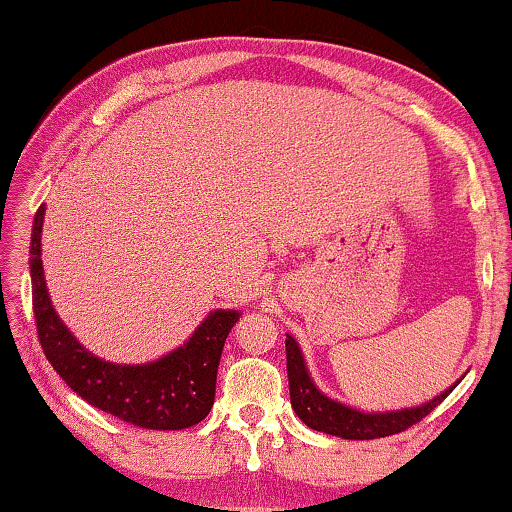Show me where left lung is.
Wrapping results in <instances>:
<instances>
[{"mask_svg":"<svg viewBox=\"0 0 512 512\" xmlns=\"http://www.w3.org/2000/svg\"><path fill=\"white\" fill-rule=\"evenodd\" d=\"M286 370H289L291 405L296 410V415L310 429L345 440H373L394 436V433L410 429L412 424L422 422L426 415H431L454 389L452 384L450 389H445L433 401L417 405V408H403L394 412H361L356 408H349V405L333 401V398L321 394L314 387L312 377L307 373L303 352H300L298 342L291 335H286Z\"/></svg>","mask_w":512,"mask_h":512,"instance_id":"obj_1","label":"left lung"}]
</instances>
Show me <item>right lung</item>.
I'll return each instance as SVG.
<instances>
[{"mask_svg": "<svg viewBox=\"0 0 512 512\" xmlns=\"http://www.w3.org/2000/svg\"><path fill=\"white\" fill-rule=\"evenodd\" d=\"M46 207L34 214L30 242L32 305L46 359L83 401L121 422L153 431H179L202 422L214 405L216 370L237 310H214L184 345L163 359L118 366L93 356L62 324L48 296L41 265V226Z\"/></svg>", "mask_w": 512, "mask_h": 512, "instance_id": "1", "label": "right lung"}]
</instances>
